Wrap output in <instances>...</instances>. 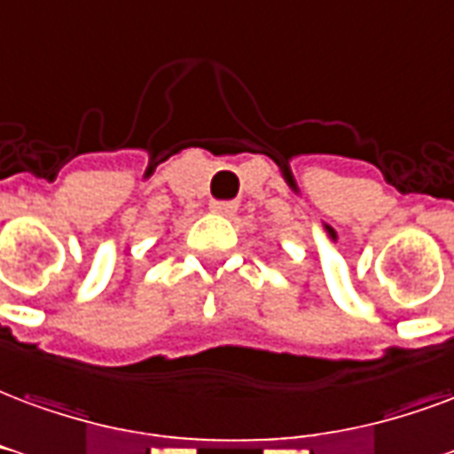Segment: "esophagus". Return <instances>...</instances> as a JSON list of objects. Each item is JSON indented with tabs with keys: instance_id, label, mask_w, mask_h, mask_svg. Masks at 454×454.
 <instances>
[{
	"instance_id": "esophagus-1",
	"label": "esophagus",
	"mask_w": 454,
	"mask_h": 454,
	"mask_svg": "<svg viewBox=\"0 0 454 454\" xmlns=\"http://www.w3.org/2000/svg\"><path fill=\"white\" fill-rule=\"evenodd\" d=\"M209 209L214 211V214H233V211L238 209L236 201H211Z\"/></svg>"
}]
</instances>
